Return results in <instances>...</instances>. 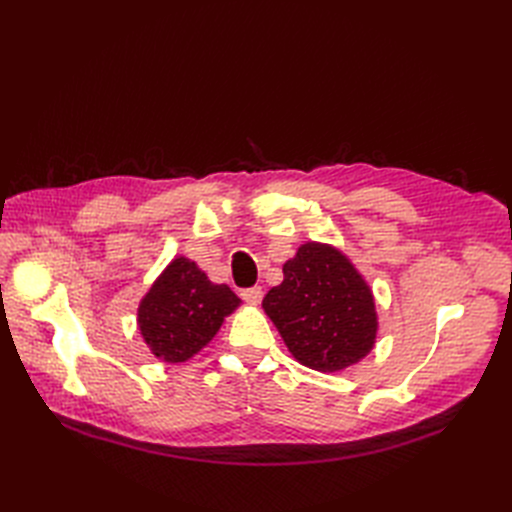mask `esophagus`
<instances>
[{
  "label": "esophagus",
  "mask_w": 512,
  "mask_h": 512,
  "mask_svg": "<svg viewBox=\"0 0 512 512\" xmlns=\"http://www.w3.org/2000/svg\"><path fill=\"white\" fill-rule=\"evenodd\" d=\"M241 297H243V301H247V303L258 305L260 299H262V288H260V286L245 288V290H241Z\"/></svg>",
  "instance_id": "obj_1"
}]
</instances>
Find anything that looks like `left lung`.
Masks as SVG:
<instances>
[{"label":"left lung","mask_w":512,"mask_h":512,"mask_svg":"<svg viewBox=\"0 0 512 512\" xmlns=\"http://www.w3.org/2000/svg\"><path fill=\"white\" fill-rule=\"evenodd\" d=\"M262 307L294 359L322 374L359 363L376 344L374 294L348 256L327 243H303Z\"/></svg>","instance_id":"left-lung-1"}]
</instances>
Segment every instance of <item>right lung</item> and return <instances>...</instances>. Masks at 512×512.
<instances>
[{
	"label": "right lung",
	"instance_id": "add662e5",
	"mask_svg": "<svg viewBox=\"0 0 512 512\" xmlns=\"http://www.w3.org/2000/svg\"><path fill=\"white\" fill-rule=\"evenodd\" d=\"M241 299L226 284H213L196 262L177 256L138 305V331L164 363H185L220 331Z\"/></svg>",
	"mask_w": 512,
	"mask_h": 512
}]
</instances>
